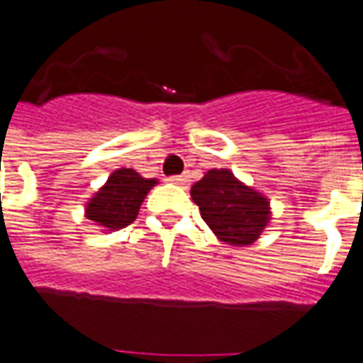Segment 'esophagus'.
Instances as JSON below:
<instances>
[{
  "label": "esophagus",
  "instance_id": "obj_1",
  "mask_svg": "<svg viewBox=\"0 0 363 363\" xmlns=\"http://www.w3.org/2000/svg\"><path fill=\"white\" fill-rule=\"evenodd\" d=\"M169 182H172V184H176V186L187 187L189 186V176H187V174H182V176H172L169 177Z\"/></svg>",
  "mask_w": 363,
  "mask_h": 363
}]
</instances>
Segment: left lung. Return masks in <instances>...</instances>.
Listing matches in <instances>:
<instances>
[{"mask_svg":"<svg viewBox=\"0 0 363 363\" xmlns=\"http://www.w3.org/2000/svg\"><path fill=\"white\" fill-rule=\"evenodd\" d=\"M201 219L219 241L233 247L255 243L271 223V201L227 167L209 169L191 187Z\"/></svg>","mask_w":363,"mask_h":363,"instance_id":"obj_1","label":"left lung"}]
</instances>
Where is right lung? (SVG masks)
I'll use <instances>...</instances> for the list:
<instances>
[{
    "mask_svg": "<svg viewBox=\"0 0 363 363\" xmlns=\"http://www.w3.org/2000/svg\"><path fill=\"white\" fill-rule=\"evenodd\" d=\"M156 184V177H142L132 167H118L86 201L84 217L101 227V231L122 229L138 217L142 201Z\"/></svg>",
    "mask_w": 363,
    "mask_h": 363,
    "instance_id": "right-lung-1",
    "label": "right lung"
}]
</instances>
